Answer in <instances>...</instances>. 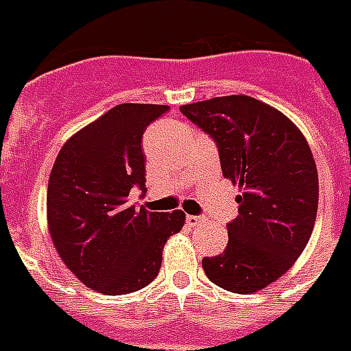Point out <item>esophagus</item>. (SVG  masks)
I'll return each instance as SVG.
<instances>
[{"mask_svg": "<svg viewBox=\"0 0 351 351\" xmlns=\"http://www.w3.org/2000/svg\"><path fill=\"white\" fill-rule=\"evenodd\" d=\"M186 221H188L191 227H195V225H201L204 219H202V217H199V215H188V217H186Z\"/></svg>", "mask_w": 351, "mask_h": 351, "instance_id": "esophagus-1", "label": "esophagus"}]
</instances>
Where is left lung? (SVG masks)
Wrapping results in <instances>:
<instances>
[{
    "label": "left lung",
    "mask_w": 351,
    "mask_h": 351,
    "mask_svg": "<svg viewBox=\"0 0 351 351\" xmlns=\"http://www.w3.org/2000/svg\"><path fill=\"white\" fill-rule=\"evenodd\" d=\"M180 111L214 139L223 176L243 189L227 247L202 258L204 274L228 292H258L292 268L313 234L318 171L308 143L281 111L245 95Z\"/></svg>",
    "instance_id": "8db88e82"
}]
</instances>
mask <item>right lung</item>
I'll return each instance as SVG.
<instances>
[{
	"mask_svg": "<svg viewBox=\"0 0 351 351\" xmlns=\"http://www.w3.org/2000/svg\"><path fill=\"white\" fill-rule=\"evenodd\" d=\"M169 111L156 104H121L80 130L59 150L48 182V228L72 274L106 295L137 292L154 281L169 236L182 228V210L130 206L145 191L143 134Z\"/></svg>",
	"mask_w": 351,
	"mask_h": 351,
	"instance_id": "right-lung-1",
	"label": "right lung"
}]
</instances>
